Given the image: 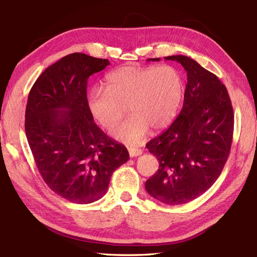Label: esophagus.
Returning a JSON list of instances; mask_svg holds the SVG:
<instances>
[{"label":"esophagus","instance_id":"1","mask_svg":"<svg viewBox=\"0 0 257 257\" xmlns=\"http://www.w3.org/2000/svg\"><path fill=\"white\" fill-rule=\"evenodd\" d=\"M128 154L131 157H137L143 154V149L141 148H136V147H130L128 148Z\"/></svg>","mask_w":257,"mask_h":257}]
</instances>
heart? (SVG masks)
Returning a JSON list of instances; mask_svg holds the SVG:
<instances>
[{
  "label": "heart",
  "instance_id": "heart-1",
  "mask_svg": "<svg viewBox=\"0 0 257 257\" xmlns=\"http://www.w3.org/2000/svg\"><path fill=\"white\" fill-rule=\"evenodd\" d=\"M184 93V81L176 67L136 68L124 66L105 77L104 89H92L87 105L92 116L105 128L132 112L115 125L111 134L131 145L140 144L148 132L166 127L176 116Z\"/></svg>",
  "mask_w": 257,
  "mask_h": 257
}]
</instances>
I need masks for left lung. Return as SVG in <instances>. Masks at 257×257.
<instances>
[{
  "label": "left lung",
  "mask_w": 257,
  "mask_h": 257,
  "mask_svg": "<svg viewBox=\"0 0 257 257\" xmlns=\"http://www.w3.org/2000/svg\"><path fill=\"white\" fill-rule=\"evenodd\" d=\"M165 60L184 67L187 84L180 114L146 144L159 169L146 181L145 189L161 203L181 205L201 196L220 176L230 154L234 115L226 86L215 74L189 56Z\"/></svg>",
  "instance_id": "1"
}]
</instances>
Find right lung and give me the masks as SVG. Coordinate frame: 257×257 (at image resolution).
Instances as JSON below:
<instances>
[{
  "instance_id": "add662e5",
  "label": "right lung",
  "mask_w": 257,
  "mask_h": 257,
  "mask_svg": "<svg viewBox=\"0 0 257 257\" xmlns=\"http://www.w3.org/2000/svg\"><path fill=\"white\" fill-rule=\"evenodd\" d=\"M110 62L72 53L47 67L31 87L25 131L43 181L76 204L98 201L112 173L130 158L126 147L104 134L87 105V81Z\"/></svg>"
}]
</instances>
